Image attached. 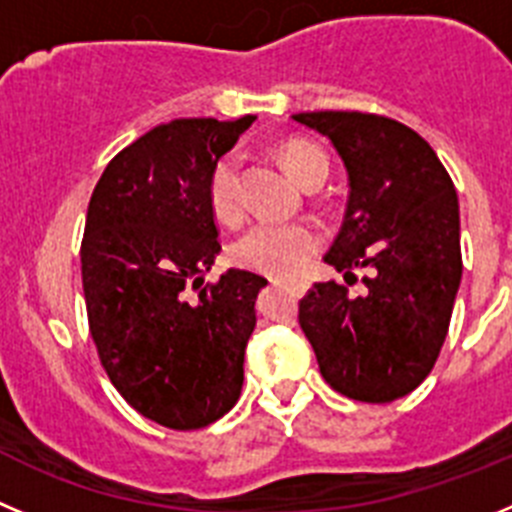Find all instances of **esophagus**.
<instances>
[{"mask_svg":"<svg viewBox=\"0 0 512 512\" xmlns=\"http://www.w3.org/2000/svg\"><path fill=\"white\" fill-rule=\"evenodd\" d=\"M275 285H278V288L290 290V293H293V296H296V298H301L303 293H306V290H308L306 283H275Z\"/></svg>","mask_w":512,"mask_h":512,"instance_id":"esophagus-1","label":"esophagus"}]
</instances>
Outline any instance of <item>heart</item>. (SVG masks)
<instances>
[{"label": "heart", "instance_id": "b5f03b06", "mask_svg": "<svg viewBox=\"0 0 512 512\" xmlns=\"http://www.w3.org/2000/svg\"><path fill=\"white\" fill-rule=\"evenodd\" d=\"M283 165L306 186L329 173V158L311 142H288L280 150ZM209 204L222 222L242 216V155L227 153L216 160L209 176ZM321 232L308 222H257L229 247L234 265L270 278H296L321 250Z\"/></svg>", "mask_w": 512, "mask_h": 512}]
</instances>
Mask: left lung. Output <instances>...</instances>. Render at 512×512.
Wrapping results in <instances>:
<instances>
[{
    "label": "left lung",
    "mask_w": 512,
    "mask_h": 512,
    "mask_svg": "<svg viewBox=\"0 0 512 512\" xmlns=\"http://www.w3.org/2000/svg\"><path fill=\"white\" fill-rule=\"evenodd\" d=\"M293 119L334 145L349 176L344 222L324 262L344 280L365 267V296L313 283L298 324L336 393L390 403L434 370L462 280L459 204L449 173L411 127L362 112Z\"/></svg>",
    "instance_id": "1"
}]
</instances>
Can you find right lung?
<instances>
[{"label": "right lung", "instance_id": "add662e5", "mask_svg": "<svg viewBox=\"0 0 512 512\" xmlns=\"http://www.w3.org/2000/svg\"><path fill=\"white\" fill-rule=\"evenodd\" d=\"M255 122L173 119L127 145L89 201L81 278L101 367L127 403L173 431L234 408L267 280L227 270L204 283L219 229L211 168Z\"/></svg>", "mask_w": 512, "mask_h": 512}]
</instances>
